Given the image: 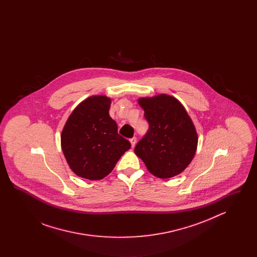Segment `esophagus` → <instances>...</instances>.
Returning a JSON list of instances; mask_svg holds the SVG:
<instances>
[{
    "label": "esophagus",
    "instance_id": "esophagus-1",
    "mask_svg": "<svg viewBox=\"0 0 257 257\" xmlns=\"http://www.w3.org/2000/svg\"><path fill=\"white\" fill-rule=\"evenodd\" d=\"M130 143H131V146L132 147H134L136 146V143H137V138L133 137L132 139H130Z\"/></svg>",
    "mask_w": 257,
    "mask_h": 257
}]
</instances>
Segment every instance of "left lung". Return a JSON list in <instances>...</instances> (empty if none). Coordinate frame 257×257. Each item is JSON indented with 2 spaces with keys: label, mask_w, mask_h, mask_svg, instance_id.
<instances>
[{
  "label": "left lung",
  "mask_w": 257,
  "mask_h": 257,
  "mask_svg": "<svg viewBox=\"0 0 257 257\" xmlns=\"http://www.w3.org/2000/svg\"><path fill=\"white\" fill-rule=\"evenodd\" d=\"M149 128L135 147L147 170L159 178L179 174L194 158L197 146L196 128L182 104L162 94L141 98Z\"/></svg>",
  "instance_id": "8db88e82"
}]
</instances>
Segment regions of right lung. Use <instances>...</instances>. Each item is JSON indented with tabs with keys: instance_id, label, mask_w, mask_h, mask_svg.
<instances>
[{
	"instance_id": "obj_1",
	"label": "right lung",
	"mask_w": 257,
	"mask_h": 257,
	"mask_svg": "<svg viewBox=\"0 0 257 257\" xmlns=\"http://www.w3.org/2000/svg\"><path fill=\"white\" fill-rule=\"evenodd\" d=\"M110 99L91 96L79 104L61 133V148L70 169L89 180L107 176L131 144L117 133L109 114Z\"/></svg>"
}]
</instances>
